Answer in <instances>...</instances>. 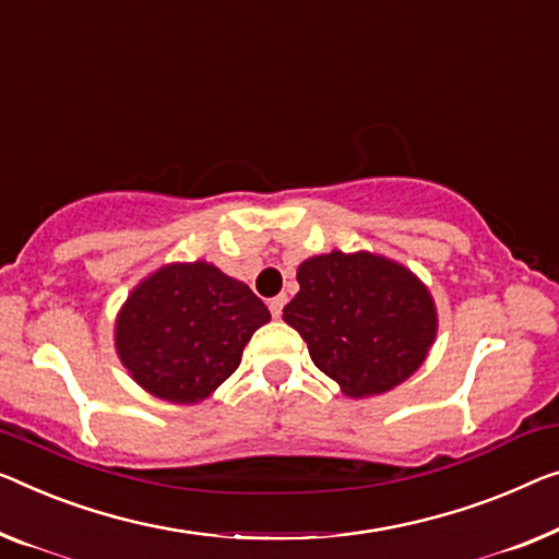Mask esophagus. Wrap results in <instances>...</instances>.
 <instances>
[{"label":"esophagus","instance_id":"34e87169","mask_svg":"<svg viewBox=\"0 0 559 559\" xmlns=\"http://www.w3.org/2000/svg\"><path fill=\"white\" fill-rule=\"evenodd\" d=\"M283 306H286V296H276V298H271V301H269V308H271V316H273V319H281Z\"/></svg>","mask_w":559,"mask_h":559}]
</instances>
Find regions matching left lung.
<instances>
[{"label":"left lung","instance_id":"obj_1","mask_svg":"<svg viewBox=\"0 0 559 559\" xmlns=\"http://www.w3.org/2000/svg\"><path fill=\"white\" fill-rule=\"evenodd\" d=\"M296 278L301 290L283 321L346 396L384 394L427 359L437 336L435 298L402 263L331 251L304 261Z\"/></svg>","mask_w":559,"mask_h":559}]
</instances>
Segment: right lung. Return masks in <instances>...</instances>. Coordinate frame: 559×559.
<instances>
[{
	"label": "right lung",
	"instance_id": "1",
	"mask_svg": "<svg viewBox=\"0 0 559 559\" xmlns=\"http://www.w3.org/2000/svg\"><path fill=\"white\" fill-rule=\"evenodd\" d=\"M269 321L261 298L213 263H170L132 288L115 348L150 394L198 404L238 369L253 331Z\"/></svg>",
	"mask_w": 559,
	"mask_h": 559
}]
</instances>
